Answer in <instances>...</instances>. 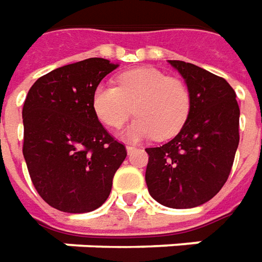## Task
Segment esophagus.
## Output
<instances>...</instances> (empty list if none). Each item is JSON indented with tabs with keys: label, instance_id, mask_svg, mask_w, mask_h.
<instances>
[{
	"label": "esophagus",
	"instance_id": "esophagus-1",
	"mask_svg": "<svg viewBox=\"0 0 262 262\" xmlns=\"http://www.w3.org/2000/svg\"><path fill=\"white\" fill-rule=\"evenodd\" d=\"M135 147H133V145H127V152H131V151H134Z\"/></svg>",
	"mask_w": 262,
	"mask_h": 262
}]
</instances>
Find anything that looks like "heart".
I'll use <instances>...</instances> for the list:
<instances>
[{
  "label": "heart",
  "mask_w": 262,
  "mask_h": 262,
  "mask_svg": "<svg viewBox=\"0 0 262 262\" xmlns=\"http://www.w3.org/2000/svg\"><path fill=\"white\" fill-rule=\"evenodd\" d=\"M191 97L181 78L157 68H134L117 77V86L100 85L93 94V110L107 127L120 128L134 111L138 117L127 137L165 140L176 135L188 118Z\"/></svg>",
  "instance_id": "b5f03b06"
}]
</instances>
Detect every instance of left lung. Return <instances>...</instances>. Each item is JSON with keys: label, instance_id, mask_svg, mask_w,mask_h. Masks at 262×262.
Masks as SVG:
<instances>
[{"label": "left lung", "instance_id": "1", "mask_svg": "<svg viewBox=\"0 0 262 262\" xmlns=\"http://www.w3.org/2000/svg\"><path fill=\"white\" fill-rule=\"evenodd\" d=\"M191 97L181 131L161 147L145 148L151 196L169 208H192L217 195L228 180L239 142V107L223 77L171 59Z\"/></svg>", "mask_w": 262, "mask_h": 262}]
</instances>
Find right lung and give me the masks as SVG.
<instances>
[{
  "mask_svg": "<svg viewBox=\"0 0 262 262\" xmlns=\"http://www.w3.org/2000/svg\"><path fill=\"white\" fill-rule=\"evenodd\" d=\"M117 67L104 58L59 67L27 94L23 154L37 192L57 210L81 214L101 207L127 157L93 110L95 88Z\"/></svg>",
  "mask_w": 262,
  "mask_h": 262,
  "instance_id": "add662e5",
  "label": "right lung"
}]
</instances>
